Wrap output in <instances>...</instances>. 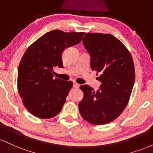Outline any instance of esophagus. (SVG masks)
Instances as JSON below:
<instances>
[{
  "mask_svg": "<svg viewBox=\"0 0 153 153\" xmlns=\"http://www.w3.org/2000/svg\"><path fill=\"white\" fill-rule=\"evenodd\" d=\"M80 87V85L78 83H76V82H74L73 83V88H78Z\"/></svg>",
  "mask_w": 153,
  "mask_h": 153,
  "instance_id": "obj_1",
  "label": "esophagus"
}]
</instances>
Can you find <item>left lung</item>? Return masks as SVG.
I'll list each match as a JSON object with an SVG mask.
<instances>
[{"label": "left lung", "mask_w": 153, "mask_h": 153, "mask_svg": "<svg viewBox=\"0 0 153 153\" xmlns=\"http://www.w3.org/2000/svg\"><path fill=\"white\" fill-rule=\"evenodd\" d=\"M82 44L90 55L91 70L99 73L101 85L96 91L80 85L84 96L79 111L91 124H108L122 113L129 100L135 78L133 59L126 47L110 34H85Z\"/></svg>", "instance_id": "obj_1"}]
</instances>
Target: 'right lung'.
<instances>
[{
    "label": "right lung",
    "instance_id": "add662e5",
    "mask_svg": "<svg viewBox=\"0 0 153 153\" xmlns=\"http://www.w3.org/2000/svg\"><path fill=\"white\" fill-rule=\"evenodd\" d=\"M84 32H47L31 45L19 66L18 90L24 106L35 117L50 119L62 110L73 82L54 78V67H62L65 49L81 42Z\"/></svg>",
    "mask_w": 153,
    "mask_h": 153
}]
</instances>
